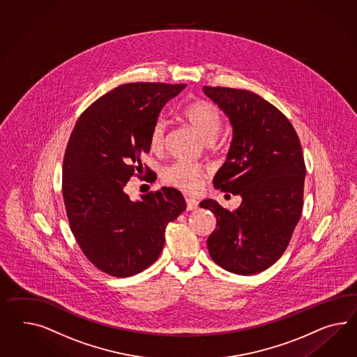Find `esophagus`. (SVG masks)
<instances>
[{
  "label": "esophagus",
  "instance_id": "esophagus-1",
  "mask_svg": "<svg viewBox=\"0 0 357 357\" xmlns=\"http://www.w3.org/2000/svg\"><path fill=\"white\" fill-rule=\"evenodd\" d=\"M185 203H187V211H195L199 208V202L193 197H185Z\"/></svg>",
  "mask_w": 357,
  "mask_h": 357
}]
</instances>
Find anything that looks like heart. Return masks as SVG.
<instances>
[{"mask_svg": "<svg viewBox=\"0 0 357 357\" xmlns=\"http://www.w3.org/2000/svg\"><path fill=\"white\" fill-rule=\"evenodd\" d=\"M181 116L193 131L205 142L213 140L221 128V114L215 106L205 100H193L181 110ZM165 125L157 121L151 130L149 145L160 151L164 145ZM203 169L197 165L179 161L166 167L162 173L165 183L175 185L183 191L195 192L203 185Z\"/></svg>", "mask_w": 357, "mask_h": 357, "instance_id": "obj_1", "label": "heart"}]
</instances>
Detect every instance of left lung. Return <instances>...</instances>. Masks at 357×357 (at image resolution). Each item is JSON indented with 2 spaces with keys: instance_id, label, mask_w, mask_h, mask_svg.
<instances>
[{
  "instance_id": "left-lung-1",
  "label": "left lung",
  "mask_w": 357,
  "mask_h": 357,
  "mask_svg": "<svg viewBox=\"0 0 357 357\" xmlns=\"http://www.w3.org/2000/svg\"><path fill=\"white\" fill-rule=\"evenodd\" d=\"M203 91L232 127L229 153L213 184L241 197L234 212L213 199L200 203L217 218L208 250L223 269L252 275L277 262L299 222L305 179L301 145L289 119L259 95L226 87Z\"/></svg>"
}]
</instances>
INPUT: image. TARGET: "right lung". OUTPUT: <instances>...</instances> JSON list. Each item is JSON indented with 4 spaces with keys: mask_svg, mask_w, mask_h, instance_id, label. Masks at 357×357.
I'll use <instances>...</instances> for the list:
<instances>
[{
    "mask_svg": "<svg viewBox=\"0 0 357 357\" xmlns=\"http://www.w3.org/2000/svg\"><path fill=\"white\" fill-rule=\"evenodd\" d=\"M187 84L128 83L100 97L77 119L68 140L62 193L71 231L97 269L126 278L151 266L165 244L167 223L185 211L172 187L126 193L143 170L142 154L160 112Z\"/></svg>",
    "mask_w": 357,
    "mask_h": 357,
    "instance_id": "obj_1",
    "label": "right lung"
}]
</instances>
